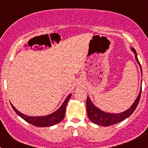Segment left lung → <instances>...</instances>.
Listing matches in <instances>:
<instances>
[{
    "instance_id": "left-lung-1",
    "label": "left lung",
    "mask_w": 148,
    "mask_h": 148,
    "mask_svg": "<svg viewBox=\"0 0 148 148\" xmlns=\"http://www.w3.org/2000/svg\"><path fill=\"white\" fill-rule=\"evenodd\" d=\"M132 51L135 53V60L137 61L138 64L140 66V71H141V75L143 76V71H142L141 65H140V62H139L138 59V55H137L136 51L135 49L132 47L130 48ZM142 83V82H141ZM142 92V86L140 87V92H139L138 97H137L136 99L133 104L130 107L129 109H127L125 111L122 112L120 113H110V112H106L102 111L100 109L98 108L97 106L94 104V103L92 102L91 99L89 98V96H87L86 98V111H87L88 117L92 121L93 123L96 124L97 125H100V126L107 127L111 126V125H115V124L118 123V122H122L127 117H129L131 114L133 113L136 109L137 106H138L139 101L140 99V95Z\"/></svg>"
}]
</instances>
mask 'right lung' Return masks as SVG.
<instances>
[{
  "mask_svg": "<svg viewBox=\"0 0 148 148\" xmlns=\"http://www.w3.org/2000/svg\"><path fill=\"white\" fill-rule=\"evenodd\" d=\"M71 96V94H70V95H69L66 97L65 100L64 101V102L62 103L61 107L57 110L53 112L51 114H47V115L45 116H36V117H34V116L26 115V114H24L21 112L18 111L17 109H16V107L11 103H10L11 104V107L13 109V110L22 119H23V120L26 121L28 123L34 125V126L44 127L53 126V125L59 123L61 121L63 120L65 115L66 107L67 103H68L69 100Z\"/></svg>",
  "mask_w": 148,
  "mask_h": 148,
  "instance_id": "1",
  "label": "right lung"
}]
</instances>
